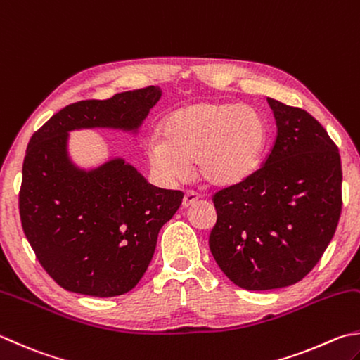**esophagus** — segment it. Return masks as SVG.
<instances>
[{
    "label": "esophagus",
    "instance_id": "obj_1",
    "mask_svg": "<svg viewBox=\"0 0 360 360\" xmlns=\"http://www.w3.org/2000/svg\"><path fill=\"white\" fill-rule=\"evenodd\" d=\"M198 200H199V198L195 194H193V193H186L185 194V198H183V202H181V207L185 208V210H188V208H191V207H194L195 203H198Z\"/></svg>",
    "mask_w": 360,
    "mask_h": 360
}]
</instances>
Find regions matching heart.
I'll list each match as a JSON object with an SVG mask.
<instances>
[{"mask_svg": "<svg viewBox=\"0 0 360 360\" xmlns=\"http://www.w3.org/2000/svg\"><path fill=\"white\" fill-rule=\"evenodd\" d=\"M158 136L146 142L153 177L175 183L194 165L195 179L214 189L238 186L259 171L268 148V127L249 105L199 101L161 120Z\"/></svg>", "mask_w": 360, "mask_h": 360, "instance_id": "obj_1", "label": "heart"}]
</instances>
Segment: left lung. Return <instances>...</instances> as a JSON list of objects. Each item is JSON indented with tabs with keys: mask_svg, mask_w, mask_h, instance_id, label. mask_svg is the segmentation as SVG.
Returning <instances> with one entry per match:
<instances>
[{
	"mask_svg": "<svg viewBox=\"0 0 360 360\" xmlns=\"http://www.w3.org/2000/svg\"><path fill=\"white\" fill-rule=\"evenodd\" d=\"M277 136L252 179L213 195L210 250L235 285L262 291L302 281L335 233L342 161L335 142L301 108L268 98Z\"/></svg>",
	"mask_w": 360,
	"mask_h": 360,
	"instance_id": "1",
	"label": "left lung"
}]
</instances>
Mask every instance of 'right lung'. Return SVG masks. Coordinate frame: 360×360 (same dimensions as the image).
I'll return each mask as SVG.
<instances>
[{
    "mask_svg": "<svg viewBox=\"0 0 360 360\" xmlns=\"http://www.w3.org/2000/svg\"><path fill=\"white\" fill-rule=\"evenodd\" d=\"M160 97V87L148 86L108 100H81L54 114L30 139L20 219L39 263L65 290L111 297L136 287L160 229L180 207L181 191L150 185L122 158L84 171L67 153L69 131H136Z\"/></svg>",
    "mask_w": 360,
    "mask_h": 360,
    "instance_id": "1",
    "label": "right lung"
}]
</instances>
